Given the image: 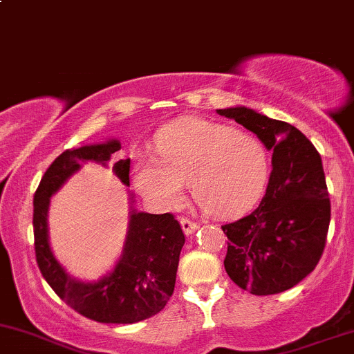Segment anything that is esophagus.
<instances>
[{
	"instance_id": "34e87169",
	"label": "esophagus",
	"mask_w": 354,
	"mask_h": 354,
	"mask_svg": "<svg viewBox=\"0 0 354 354\" xmlns=\"http://www.w3.org/2000/svg\"><path fill=\"white\" fill-rule=\"evenodd\" d=\"M180 225H182V230H184V233L187 234V236H189V234H194L195 231L198 230V223L189 220V218H182Z\"/></svg>"
}]
</instances>
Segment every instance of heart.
I'll return each mask as SVG.
<instances>
[{
	"instance_id": "heart-1",
	"label": "heart",
	"mask_w": 354,
	"mask_h": 354,
	"mask_svg": "<svg viewBox=\"0 0 354 354\" xmlns=\"http://www.w3.org/2000/svg\"><path fill=\"white\" fill-rule=\"evenodd\" d=\"M156 146L159 157H139L133 182L157 207H178L189 182L195 202L213 216L243 215L263 197L269 156L251 134L202 118H182L157 133Z\"/></svg>"
}]
</instances>
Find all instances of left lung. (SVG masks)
Masks as SVG:
<instances>
[{
  "instance_id": "8db88e82",
  "label": "left lung",
  "mask_w": 354,
  "mask_h": 354,
  "mask_svg": "<svg viewBox=\"0 0 354 354\" xmlns=\"http://www.w3.org/2000/svg\"><path fill=\"white\" fill-rule=\"evenodd\" d=\"M216 113L243 124L272 151V172L259 207L221 226L228 236L226 274L254 295L292 289L315 269L325 250L331 207L322 157L286 121L246 106Z\"/></svg>"
}]
</instances>
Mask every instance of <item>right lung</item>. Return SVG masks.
Listing matches in <instances>:
<instances>
[{"label": "right lung", "mask_w": 354, "mask_h": 354, "mask_svg": "<svg viewBox=\"0 0 354 354\" xmlns=\"http://www.w3.org/2000/svg\"><path fill=\"white\" fill-rule=\"evenodd\" d=\"M120 149L118 139L67 149L46 170L34 194V248L42 277L68 307L100 324H136L162 310L174 294L178 257L185 243L172 213L151 215L131 207L123 252L111 272L98 281L84 282L72 277L55 259L47 223L50 197L82 164L93 160L108 165ZM129 159L113 165V172L124 185H129Z\"/></svg>", "instance_id": "right-lung-1"}]
</instances>
